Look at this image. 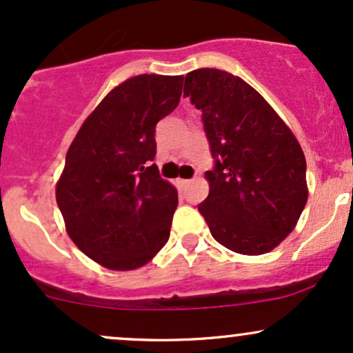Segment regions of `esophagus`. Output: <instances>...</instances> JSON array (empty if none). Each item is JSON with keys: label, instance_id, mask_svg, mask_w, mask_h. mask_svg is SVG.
I'll return each instance as SVG.
<instances>
[{"label": "esophagus", "instance_id": "1", "mask_svg": "<svg viewBox=\"0 0 353 353\" xmlns=\"http://www.w3.org/2000/svg\"><path fill=\"white\" fill-rule=\"evenodd\" d=\"M177 182H179V185H182V188H185V185H189V184H190V181H189V179H179Z\"/></svg>", "mask_w": 353, "mask_h": 353}]
</instances>
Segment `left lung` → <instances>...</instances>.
<instances>
[{
  "label": "left lung",
  "instance_id": "1",
  "mask_svg": "<svg viewBox=\"0 0 353 353\" xmlns=\"http://www.w3.org/2000/svg\"><path fill=\"white\" fill-rule=\"evenodd\" d=\"M184 96L202 112L214 168L199 212L219 244L261 255L292 232L305 208V156L252 86L221 70L185 76Z\"/></svg>",
  "mask_w": 353,
  "mask_h": 353
}]
</instances>
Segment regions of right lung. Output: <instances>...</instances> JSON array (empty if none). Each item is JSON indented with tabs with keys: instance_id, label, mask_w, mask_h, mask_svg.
I'll list each match as a JSON object with an SVG mask.
<instances>
[{
	"instance_id": "obj_1",
	"label": "right lung",
	"mask_w": 353,
	"mask_h": 353,
	"mask_svg": "<svg viewBox=\"0 0 353 353\" xmlns=\"http://www.w3.org/2000/svg\"><path fill=\"white\" fill-rule=\"evenodd\" d=\"M182 76L141 74L112 89L81 125L56 185L66 230L112 270L148 264L168 242L177 190L159 176L156 124L182 94Z\"/></svg>"
}]
</instances>
